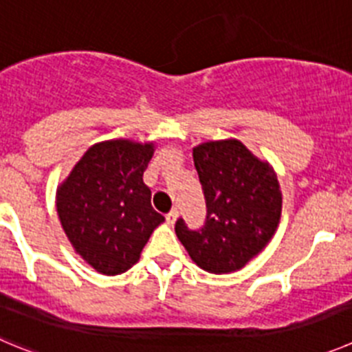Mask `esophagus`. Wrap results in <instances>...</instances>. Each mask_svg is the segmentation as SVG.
<instances>
[{
  "instance_id": "obj_1",
  "label": "esophagus",
  "mask_w": 352,
  "mask_h": 352,
  "mask_svg": "<svg viewBox=\"0 0 352 352\" xmlns=\"http://www.w3.org/2000/svg\"><path fill=\"white\" fill-rule=\"evenodd\" d=\"M177 217H179V212H177L175 208H172V210L166 214V223H168L170 226H173V224H175V221H177Z\"/></svg>"
}]
</instances>
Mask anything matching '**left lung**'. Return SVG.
<instances>
[{
    "label": "left lung",
    "instance_id": "1",
    "mask_svg": "<svg viewBox=\"0 0 352 352\" xmlns=\"http://www.w3.org/2000/svg\"><path fill=\"white\" fill-rule=\"evenodd\" d=\"M192 160L207 199V221L192 231L179 219L177 236L205 272L240 270L268 245L280 223L277 173L235 138L196 145Z\"/></svg>",
    "mask_w": 352,
    "mask_h": 352
}]
</instances>
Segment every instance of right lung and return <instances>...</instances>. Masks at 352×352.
Wrapping results in <instances>:
<instances>
[{
	"label": "right lung",
	"instance_id": "1",
	"mask_svg": "<svg viewBox=\"0 0 352 352\" xmlns=\"http://www.w3.org/2000/svg\"><path fill=\"white\" fill-rule=\"evenodd\" d=\"M153 142H98L58 186L56 208L74 251L103 275H119L140 259L153 231L164 223L151 205L144 172Z\"/></svg>",
	"mask_w": 352,
	"mask_h": 352
}]
</instances>
